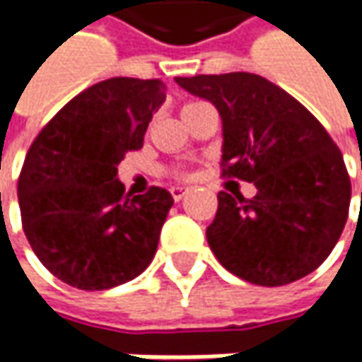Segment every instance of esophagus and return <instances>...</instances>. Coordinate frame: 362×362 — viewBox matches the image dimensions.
<instances>
[{
    "label": "esophagus",
    "mask_w": 362,
    "mask_h": 362,
    "mask_svg": "<svg viewBox=\"0 0 362 362\" xmlns=\"http://www.w3.org/2000/svg\"><path fill=\"white\" fill-rule=\"evenodd\" d=\"M189 193L187 187H179V185H175V187H171V197H173L175 202H181L185 195Z\"/></svg>",
    "instance_id": "1"
}]
</instances>
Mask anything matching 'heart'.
<instances>
[{
  "label": "heart",
  "instance_id": "b5f03b06",
  "mask_svg": "<svg viewBox=\"0 0 362 362\" xmlns=\"http://www.w3.org/2000/svg\"><path fill=\"white\" fill-rule=\"evenodd\" d=\"M189 105H193V103H189ZM185 105V106H189ZM171 175H175V177H187V171H181V169H175V171H171Z\"/></svg>",
  "mask_w": 362,
  "mask_h": 362
}]
</instances>
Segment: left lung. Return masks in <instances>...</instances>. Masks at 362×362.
<instances>
[{"instance_id":"1","label":"left lung","mask_w":362,"mask_h":362,"mask_svg":"<svg viewBox=\"0 0 362 362\" xmlns=\"http://www.w3.org/2000/svg\"><path fill=\"white\" fill-rule=\"evenodd\" d=\"M175 82L219 110L221 177L257 189L252 199L217 193L207 243L219 264L257 286L308 276L339 242L351 203V179L327 129L294 96L257 74H199Z\"/></svg>"}]
</instances>
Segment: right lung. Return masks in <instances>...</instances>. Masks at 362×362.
Here are the masks:
<instances>
[{
  "mask_svg": "<svg viewBox=\"0 0 362 362\" xmlns=\"http://www.w3.org/2000/svg\"><path fill=\"white\" fill-rule=\"evenodd\" d=\"M163 100L157 78H108L64 105L30 146L18 179L21 228L68 286L108 290L153 262L173 197L163 187L124 193L117 173Z\"/></svg>",
  "mask_w": 362,
  "mask_h": 362,
  "instance_id": "1",
  "label": "right lung"
}]
</instances>
